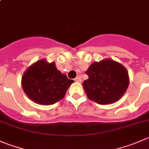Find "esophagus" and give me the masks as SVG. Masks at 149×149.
Instances as JSON below:
<instances>
[{"instance_id":"34e87169","label":"esophagus","mask_w":149,"mask_h":149,"mask_svg":"<svg viewBox=\"0 0 149 149\" xmlns=\"http://www.w3.org/2000/svg\"><path fill=\"white\" fill-rule=\"evenodd\" d=\"M74 81L76 82H79V83H80V82H81V79L80 77H76V79H74Z\"/></svg>"}]
</instances>
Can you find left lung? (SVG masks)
<instances>
[{
  "instance_id": "left-lung-1",
  "label": "left lung",
  "mask_w": 149,
  "mask_h": 149,
  "mask_svg": "<svg viewBox=\"0 0 149 149\" xmlns=\"http://www.w3.org/2000/svg\"><path fill=\"white\" fill-rule=\"evenodd\" d=\"M83 83L89 100L99 104H110L119 100L127 89L130 78L127 69L118 62L104 59L92 63Z\"/></svg>"
}]
</instances>
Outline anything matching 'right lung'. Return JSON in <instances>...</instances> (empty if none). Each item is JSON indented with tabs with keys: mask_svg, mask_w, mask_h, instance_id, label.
Returning a JSON list of instances; mask_svg holds the SVG:
<instances>
[{
	"mask_svg": "<svg viewBox=\"0 0 149 149\" xmlns=\"http://www.w3.org/2000/svg\"><path fill=\"white\" fill-rule=\"evenodd\" d=\"M73 82L57 70L55 63L41 59L25 70L21 84L24 93L31 100L49 105L63 99Z\"/></svg>",
	"mask_w": 149,
	"mask_h": 149,
	"instance_id": "add662e5",
	"label": "right lung"
}]
</instances>
